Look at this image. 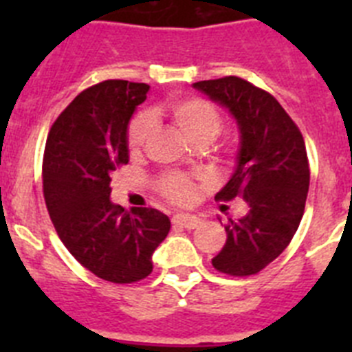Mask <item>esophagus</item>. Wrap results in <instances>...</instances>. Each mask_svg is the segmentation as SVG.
<instances>
[{"mask_svg": "<svg viewBox=\"0 0 352 352\" xmlns=\"http://www.w3.org/2000/svg\"><path fill=\"white\" fill-rule=\"evenodd\" d=\"M173 222L178 223V226H182V227H185V229H195V227L201 223V219H199V217H195V214H190V213H179L174 217Z\"/></svg>", "mask_w": 352, "mask_h": 352, "instance_id": "1", "label": "esophagus"}]
</instances>
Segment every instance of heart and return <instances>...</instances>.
Returning <instances> with one entry per match:
<instances>
[{"label":"heart","mask_w":352,"mask_h":352,"mask_svg":"<svg viewBox=\"0 0 352 352\" xmlns=\"http://www.w3.org/2000/svg\"><path fill=\"white\" fill-rule=\"evenodd\" d=\"M151 120H167L192 144H208L222 130V116L211 102L199 96H176L155 105L149 116L139 114L130 121L126 130V146L138 155L151 133ZM158 190L173 203H186L195 194V185L183 174H167L158 182Z\"/></svg>","instance_id":"obj_1"}]
</instances>
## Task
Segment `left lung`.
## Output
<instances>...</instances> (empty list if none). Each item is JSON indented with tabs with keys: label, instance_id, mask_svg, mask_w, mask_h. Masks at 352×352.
<instances>
[{
	"label": "left lung",
	"instance_id": "obj_1",
	"mask_svg": "<svg viewBox=\"0 0 352 352\" xmlns=\"http://www.w3.org/2000/svg\"><path fill=\"white\" fill-rule=\"evenodd\" d=\"M192 86L238 125L234 173L214 199L241 195L250 206L241 219H229L226 245L211 264L226 275H256L285 250L303 217L310 183L303 135L275 96L248 80L229 76Z\"/></svg>",
	"mask_w": 352,
	"mask_h": 352
}]
</instances>
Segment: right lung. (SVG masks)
<instances>
[{
	"instance_id": "obj_1",
	"label": "right lung",
	"mask_w": 352,
	"mask_h": 352,
	"mask_svg": "<svg viewBox=\"0 0 352 352\" xmlns=\"http://www.w3.org/2000/svg\"><path fill=\"white\" fill-rule=\"evenodd\" d=\"M149 86L104 80L84 89L54 121L43 153V195L56 232L84 268L114 284L153 272L170 229L153 208L111 203V173L129 164L126 130Z\"/></svg>"
}]
</instances>
